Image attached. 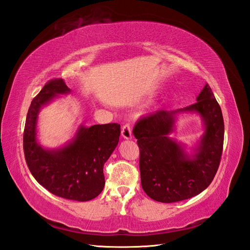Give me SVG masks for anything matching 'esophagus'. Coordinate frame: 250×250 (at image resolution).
<instances>
[{"mask_svg": "<svg viewBox=\"0 0 250 250\" xmlns=\"http://www.w3.org/2000/svg\"><path fill=\"white\" fill-rule=\"evenodd\" d=\"M121 136H123L125 139H131L132 138V130L130 125H125L123 127H121Z\"/></svg>", "mask_w": 250, "mask_h": 250, "instance_id": "1", "label": "esophagus"}]
</instances>
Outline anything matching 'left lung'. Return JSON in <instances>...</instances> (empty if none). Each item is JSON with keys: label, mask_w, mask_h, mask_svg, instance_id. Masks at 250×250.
<instances>
[{"label": "left lung", "mask_w": 250, "mask_h": 250, "mask_svg": "<svg viewBox=\"0 0 250 250\" xmlns=\"http://www.w3.org/2000/svg\"><path fill=\"white\" fill-rule=\"evenodd\" d=\"M196 111L203 117L206 131L190 157L168 135L173 130L174 115ZM133 134L139 146L142 188L153 200L172 203L203 191L215 177L222 156L224 121L220 105L206 83L197 103L175 111H157L141 117Z\"/></svg>", "instance_id": "8db88e82"}]
</instances>
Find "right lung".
Wrapping results in <instances>:
<instances>
[{
    "label": "right lung",
    "instance_id": "1",
    "mask_svg": "<svg viewBox=\"0 0 250 250\" xmlns=\"http://www.w3.org/2000/svg\"><path fill=\"white\" fill-rule=\"evenodd\" d=\"M70 89L62 78L48 82L33 98L27 113L23 146L26 163L42 187L53 195L89 201L104 189V165L117 146L120 125H81L74 139L61 148L45 149L37 141L40 109Z\"/></svg>",
    "mask_w": 250,
    "mask_h": 250
}]
</instances>
